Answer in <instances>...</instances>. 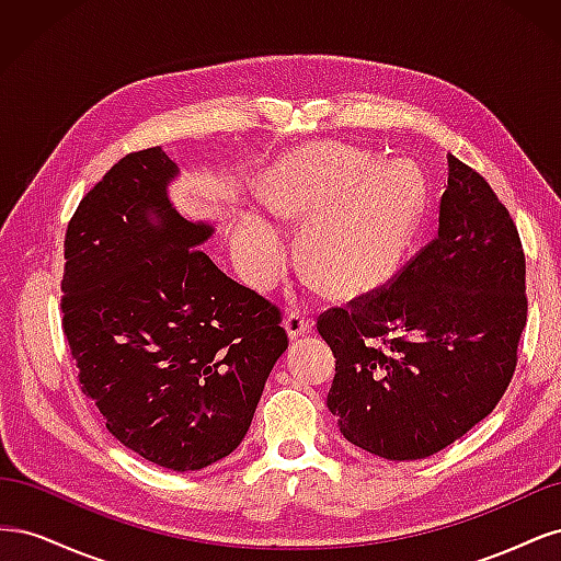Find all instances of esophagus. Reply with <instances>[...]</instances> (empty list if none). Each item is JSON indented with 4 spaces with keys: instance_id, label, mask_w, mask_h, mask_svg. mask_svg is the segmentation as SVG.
I'll return each instance as SVG.
<instances>
[{
    "instance_id": "1",
    "label": "esophagus",
    "mask_w": 561,
    "mask_h": 561,
    "mask_svg": "<svg viewBox=\"0 0 561 561\" xmlns=\"http://www.w3.org/2000/svg\"><path fill=\"white\" fill-rule=\"evenodd\" d=\"M283 325H285L287 336H290V339H299V336H304V334H307V332L313 328V320H311L309 316L299 313V311H290V313H287Z\"/></svg>"
}]
</instances>
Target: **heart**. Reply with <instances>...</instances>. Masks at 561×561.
<instances>
[{"label":"heart","instance_id":"obj_1","mask_svg":"<svg viewBox=\"0 0 561 561\" xmlns=\"http://www.w3.org/2000/svg\"><path fill=\"white\" fill-rule=\"evenodd\" d=\"M257 198L301 229L299 252L316 283L332 297H358L396 274L421 222L426 190L416 168L377 163L367 151L336 142L299 147L268 165ZM233 254L254 283L274 276L283 260L278 229L245 215Z\"/></svg>","mask_w":561,"mask_h":561}]
</instances>
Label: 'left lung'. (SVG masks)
I'll use <instances>...</instances> for the list:
<instances>
[{"mask_svg":"<svg viewBox=\"0 0 561 561\" xmlns=\"http://www.w3.org/2000/svg\"><path fill=\"white\" fill-rule=\"evenodd\" d=\"M437 236L386 290L318 320L336 367L328 407L388 461L449 447L499 404L526 325L517 227L486 180L447 157Z\"/></svg>","mask_w":561,"mask_h":561,"instance_id":"1","label":"left lung"}]
</instances>
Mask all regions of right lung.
Here are the masks:
<instances>
[{
    "mask_svg": "<svg viewBox=\"0 0 561 561\" xmlns=\"http://www.w3.org/2000/svg\"><path fill=\"white\" fill-rule=\"evenodd\" d=\"M178 178L151 147L83 196L65 233L62 328L107 431L186 472L243 443L287 334L276 307L198 250L215 225L178 213Z\"/></svg>",
    "mask_w": 561,
    "mask_h": 561,
    "instance_id": "1",
    "label": "right lung"
}]
</instances>
